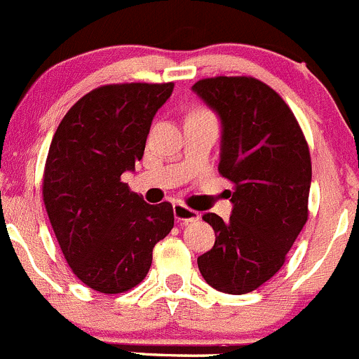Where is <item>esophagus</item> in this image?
Masks as SVG:
<instances>
[{
	"label": "esophagus",
	"instance_id": "34e87169",
	"mask_svg": "<svg viewBox=\"0 0 359 359\" xmlns=\"http://www.w3.org/2000/svg\"><path fill=\"white\" fill-rule=\"evenodd\" d=\"M172 211H175V218L178 219V222L188 223V222H195V219H198V212L194 211V209H190L188 205L181 204V202H176Z\"/></svg>",
	"mask_w": 359,
	"mask_h": 359
}]
</instances>
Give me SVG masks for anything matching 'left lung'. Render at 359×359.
Listing matches in <instances>:
<instances>
[{
	"mask_svg": "<svg viewBox=\"0 0 359 359\" xmlns=\"http://www.w3.org/2000/svg\"><path fill=\"white\" fill-rule=\"evenodd\" d=\"M194 90L222 118L218 171L233 184L229 222L202 216L216 241L198 271L218 292L244 295L278 274L307 222L309 144L285 99L257 78H202Z\"/></svg>",
	"mask_w": 359,
	"mask_h": 359,
	"instance_id": "1",
	"label": "left lung"
}]
</instances>
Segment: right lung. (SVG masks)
I'll return each mask as SVG.
<instances>
[{
	"label": "right lung",
	"instance_id": "right-lung-1",
	"mask_svg": "<svg viewBox=\"0 0 359 359\" xmlns=\"http://www.w3.org/2000/svg\"><path fill=\"white\" fill-rule=\"evenodd\" d=\"M175 83H108L78 99L52 137L45 209L73 274L106 295L136 288L158 241L175 226L171 202L147 204L122 181L143 158L157 109Z\"/></svg>",
	"mask_w": 359,
	"mask_h": 359
}]
</instances>
